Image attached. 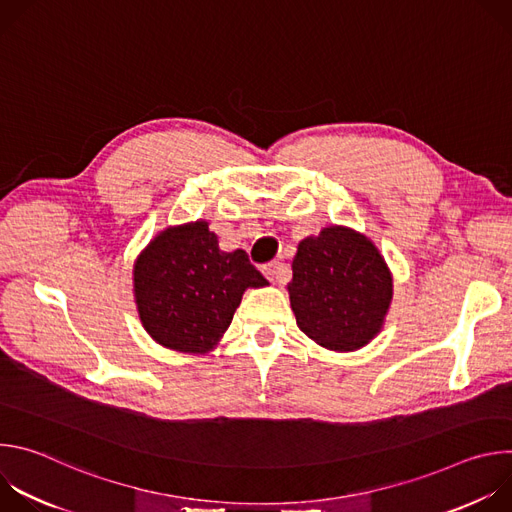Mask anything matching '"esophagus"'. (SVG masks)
<instances>
[{
  "instance_id": "esophagus-1",
  "label": "esophagus",
  "mask_w": 512,
  "mask_h": 512,
  "mask_svg": "<svg viewBox=\"0 0 512 512\" xmlns=\"http://www.w3.org/2000/svg\"><path fill=\"white\" fill-rule=\"evenodd\" d=\"M263 273L267 275L269 281L273 283H285L289 279V269L281 263V261H271L267 265H263Z\"/></svg>"
}]
</instances>
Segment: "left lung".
<instances>
[{
    "mask_svg": "<svg viewBox=\"0 0 512 512\" xmlns=\"http://www.w3.org/2000/svg\"><path fill=\"white\" fill-rule=\"evenodd\" d=\"M291 271L287 294L298 328L322 348L352 352L383 330L393 273L367 235L324 227L300 241Z\"/></svg>",
    "mask_w": 512,
    "mask_h": 512,
    "instance_id": "left-lung-1",
    "label": "left lung"
}]
</instances>
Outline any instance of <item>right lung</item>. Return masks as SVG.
Instances as JSON below:
<instances>
[{
  "instance_id": "obj_1",
  "label": "right lung",
  "mask_w": 512,
  "mask_h": 512,
  "mask_svg": "<svg viewBox=\"0 0 512 512\" xmlns=\"http://www.w3.org/2000/svg\"><path fill=\"white\" fill-rule=\"evenodd\" d=\"M265 285L243 249L218 247L204 218L160 231L133 263V298L145 332L186 354L212 352L245 291Z\"/></svg>"
}]
</instances>
